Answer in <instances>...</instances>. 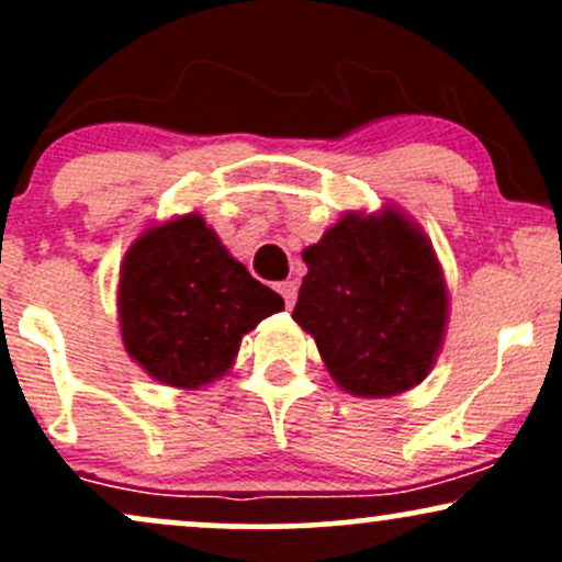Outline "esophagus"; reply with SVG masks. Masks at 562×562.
Wrapping results in <instances>:
<instances>
[{"label":"esophagus","instance_id":"obj_1","mask_svg":"<svg viewBox=\"0 0 562 562\" xmlns=\"http://www.w3.org/2000/svg\"><path fill=\"white\" fill-rule=\"evenodd\" d=\"M277 293H280L282 299H285V306L288 308H293L295 295H299V285H295V280H285V282H280V285H277Z\"/></svg>","mask_w":562,"mask_h":562}]
</instances>
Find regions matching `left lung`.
Listing matches in <instances>:
<instances>
[{
  "instance_id": "8db88e82",
  "label": "left lung",
  "mask_w": 562,
  "mask_h": 562,
  "mask_svg": "<svg viewBox=\"0 0 562 562\" xmlns=\"http://www.w3.org/2000/svg\"><path fill=\"white\" fill-rule=\"evenodd\" d=\"M293 319L317 340L340 389L385 398L434 370L449 293L434 245L402 211L346 214L303 250Z\"/></svg>"
}]
</instances>
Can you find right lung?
<instances>
[{
	"mask_svg": "<svg viewBox=\"0 0 562 562\" xmlns=\"http://www.w3.org/2000/svg\"><path fill=\"white\" fill-rule=\"evenodd\" d=\"M282 308L285 301L232 259L198 214L142 232L121 267L119 322L128 357L173 389L222 378L243 335Z\"/></svg>",
	"mask_w": 562,
	"mask_h": 562,
	"instance_id": "obj_1",
	"label": "right lung"
}]
</instances>
